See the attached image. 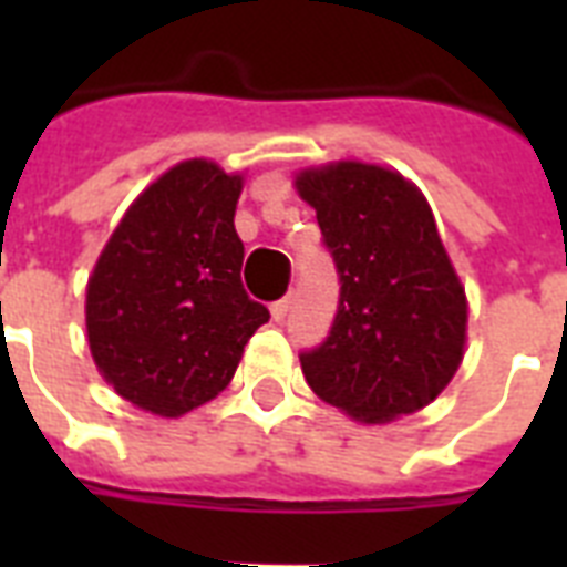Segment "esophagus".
Masks as SVG:
<instances>
[{
  "instance_id": "esophagus-1",
  "label": "esophagus",
  "mask_w": 567,
  "mask_h": 567,
  "mask_svg": "<svg viewBox=\"0 0 567 567\" xmlns=\"http://www.w3.org/2000/svg\"><path fill=\"white\" fill-rule=\"evenodd\" d=\"M288 311H291V300H279L270 306V315H274L276 323H282V320L288 318Z\"/></svg>"
}]
</instances>
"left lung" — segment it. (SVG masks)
Listing matches in <instances>:
<instances>
[{
  "mask_svg": "<svg viewBox=\"0 0 567 567\" xmlns=\"http://www.w3.org/2000/svg\"><path fill=\"white\" fill-rule=\"evenodd\" d=\"M336 261L338 311L300 362L311 391L355 421H394L444 391L465 350V288L421 190L341 162L297 176Z\"/></svg>",
  "mask_w": 567,
  "mask_h": 567,
  "instance_id": "obj_1",
  "label": "left lung"
}]
</instances>
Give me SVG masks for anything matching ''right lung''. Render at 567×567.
I'll return each mask as SVG.
<instances>
[{
  "instance_id": "right-lung-1",
  "label": "right lung",
  "mask_w": 567,
  "mask_h": 567,
  "mask_svg": "<svg viewBox=\"0 0 567 567\" xmlns=\"http://www.w3.org/2000/svg\"><path fill=\"white\" fill-rule=\"evenodd\" d=\"M240 176L182 162L137 196L87 282L93 362L123 400L179 417L235 377L270 311L240 282Z\"/></svg>"
}]
</instances>
